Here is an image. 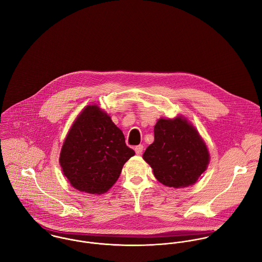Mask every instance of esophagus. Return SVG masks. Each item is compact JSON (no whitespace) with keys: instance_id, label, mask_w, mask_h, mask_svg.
<instances>
[{"instance_id":"esophagus-1","label":"esophagus","mask_w":262,"mask_h":262,"mask_svg":"<svg viewBox=\"0 0 262 262\" xmlns=\"http://www.w3.org/2000/svg\"><path fill=\"white\" fill-rule=\"evenodd\" d=\"M143 145H137L136 147H135V152H136V154H138V155H140V154H142V152H143Z\"/></svg>"}]
</instances>
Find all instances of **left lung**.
Wrapping results in <instances>:
<instances>
[{
  "label": "left lung",
  "mask_w": 262,
  "mask_h": 262,
  "mask_svg": "<svg viewBox=\"0 0 262 262\" xmlns=\"http://www.w3.org/2000/svg\"><path fill=\"white\" fill-rule=\"evenodd\" d=\"M156 180L167 187L196 183L208 167L210 154L196 129L186 118H160L154 126V141L143 154Z\"/></svg>",
  "instance_id": "1"
}]
</instances>
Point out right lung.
<instances>
[{"mask_svg": "<svg viewBox=\"0 0 262 262\" xmlns=\"http://www.w3.org/2000/svg\"><path fill=\"white\" fill-rule=\"evenodd\" d=\"M135 154L123 132L97 105L86 106L71 127L59 163L72 187L101 194L117 182L125 162Z\"/></svg>", "mask_w": 262, "mask_h": 262, "instance_id": "add662e5", "label": "right lung"}]
</instances>
